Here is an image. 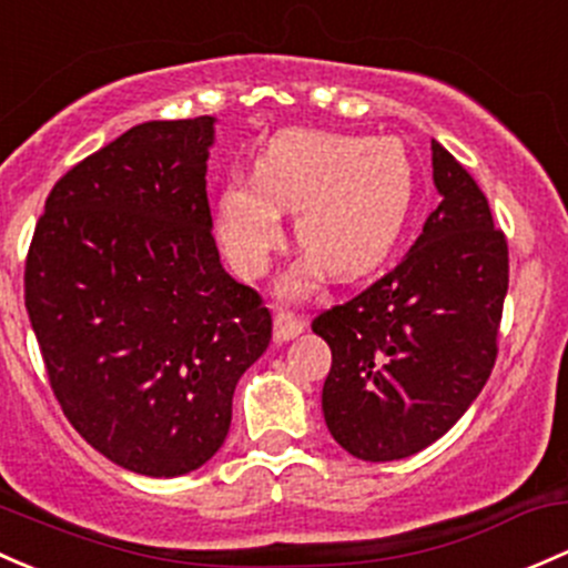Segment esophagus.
<instances>
[{"label": "esophagus", "mask_w": 568, "mask_h": 568, "mask_svg": "<svg viewBox=\"0 0 568 568\" xmlns=\"http://www.w3.org/2000/svg\"><path fill=\"white\" fill-rule=\"evenodd\" d=\"M304 321L300 318V315L294 313H285V310H277L274 313V339L277 343H288V339H294L296 334L304 332Z\"/></svg>", "instance_id": "1"}]
</instances>
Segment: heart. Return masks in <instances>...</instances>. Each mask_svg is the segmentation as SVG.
Segmentation results:
<instances>
[{
	"instance_id": "b5f03b06",
	"label": "heart",
	"mask_w": 568,
	"mask_h": 568,
	"mask_svg": "<svg viewBox=\"0 0 568 568\" xmlns=\"http://www.w3.org/2000/svg\"><path fill=\"white\" fill-rule=\"evenodd\" d=\"M414 193V163L397 139L291 130L264 149L255 182L225 184L217 234L236 272L261 277L285 242L280 206L296 212V242L310 255L283 291L302 296L324 268L354 280L378 266L408 223Z\"/></svg>"
}]
</instances>
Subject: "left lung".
Wrapping results in <instances>:
<instances>
[{"mask_svg": "<svg viewBox=\"0 0 568 568\" xmlns=\"http://www.w3.org/2000/svg\"><path fill=\"white\" fill-rule=\"evenodd\" d=\"M440 204L384 277L315 315L329 343L324 419L348 455L389 463L449 433L485 389L509 288V244L487 195L433 141Z\"/></svg>", "mask_w": 568, "mask_h": 568, "instance_id": "obj_1", "label": "left lung"}]
</instances>
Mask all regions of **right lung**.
I'll return each mask as SVG.
<instances>
[{"mask_svg":"<svg viewBox=\"0 0 568 568\" xmlns=\"http://www.w3.org/2000/svg\"><path fill=\"white\" fill-rule=\"evenodd\" d=\"M212 116L143 122L45 199L23 302L53 397L100 455L182 476L223 446L272 313L220 264L206 199Z\"/></svg>","mask_w":568,"mask_h":568,"instance_id":"1","label":"right lung"}]
</instances>
